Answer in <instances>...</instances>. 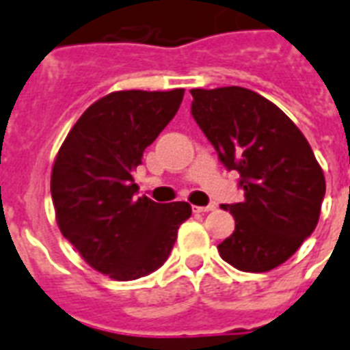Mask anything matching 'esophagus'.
Here are the masks:
<instances>
[{"label": "esophagus", "instance_id": "1", "mask_svg": "<svg viewBox=\"0 0 350 350\" xmlns=\"http://www.w3.org/2000/svg\"><path fill=\"white\" fill-rule=\"evenodd\" d=\"M215 208H217L215 202H212V204H208V206H193V212L206 213V212H212V210H215Z\"/></svg>", "mask_w": 350, "mask_h": 350}]
</instances>
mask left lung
I'll list each match as a JSON object with an SVG mask.
<instances>
[{"label":"left lung","instance_id":"1","mask_svg":"<svg viewBox=\"0 0 350 350\" xmlns=\"http://www.w3.org/2000/svg\"><path fill=\"white\" fill-rule=\"evenodd\" d=\"M191 115L226 170L239 172L243 202L221 204L235 219L217 246L243 272L283 265L312 234L325 197L323 170L288 116L250 89H191Z\"/></svg>","mask_w":350,"mask_h":350}]
</instances>
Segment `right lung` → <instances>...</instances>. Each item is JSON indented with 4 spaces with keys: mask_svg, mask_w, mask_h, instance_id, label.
<instances>
[{
    "mask_svg": "<svg viewBox=\"0 0 350 350\" xmlns=\"http://www.w3.org/2000/svg\"><path fill=\"white\" fill-rule=\"evenodd\" d=\"M184 89L116 91L83 111L59 148L51 195L59 232L88 265L116 281L155 272L170 256L188 202L135 197L133 173L170 124Z\"/></svg>",
    "mask_w": 350,
    "mask_h": 350,
    "instance_id": "1",
    "label": "right lung"
}]
</instances>
